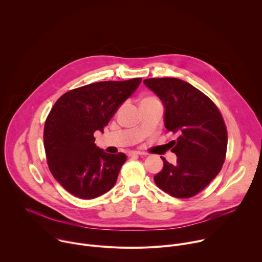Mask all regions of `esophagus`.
<instances>
[{
  "label": "esophagus",
  "instance_id": "obj_1",
  "mask_svg": "<svg viewBox=\"0 0 262 262\" xmlns=\"http://www.w3.org/2000/svg\"><path fill=\"white\" fill-rule=\"evenodd\" d=\"M128 156L129 157H133V156H146V154L141 152V151H129Z\"/></svg>",
  "mask_w": 262,
  "mask_h": 262
}]
</instances>
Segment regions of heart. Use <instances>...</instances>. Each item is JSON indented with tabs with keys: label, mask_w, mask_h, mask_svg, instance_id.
I'll return each instance as SVG.
<instances>
[{
	"label": "heart",
	"mask_w": 262,
	"mask_h": 262,
	"mask_svg": "<svg viewBox=\"0 0 262 262\" xmlns=\"http://www.w3.org/2000/svg\"><path fill=\"white\" fill-rule=\"evenodd\" d=\"M148 98H150V97H148Z\"/></svg>",
	"instance_id": "1"
}]
</instances>
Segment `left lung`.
Segmentation results:
<instances>
[{"mask_svg": "<svg viewBox=\"0 0 262 262\" xmlns=\"http://www.w3.org/2000/svg\"><path fill=\"white\" fill-rule=\"evenodd\" d=\"M165 107V127L177 135L172 141L176 164L161 157L164 167L155 176L159 188L176 198L201 192L219 174L227 150V129L215 104L201 91L175 78L146 79Z\"/></svg>", "mask_w": 262, "mask_h": 262, "instance_id": "8db88e82", "label": "left lung"}]
</instances>
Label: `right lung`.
Segmentation results:
<instances>
[{"label":"right lung","mask_w":262,"mask_h":262,"mask_svg":"<svg viewBox=\"0 0 262 262\" xmlns=\"http://www.w3.org/2000/svg\"><path fill=\"white\" fill-rule=\"evenodd\" d=\"M142 79L98 82L63 94L47 118L43 133L49 168L63 188L81 199H93L116 183L126 161L98 148L94 133L103 127L136 91Z\"/></svg>","instance_id":"1"}]
</instances>
